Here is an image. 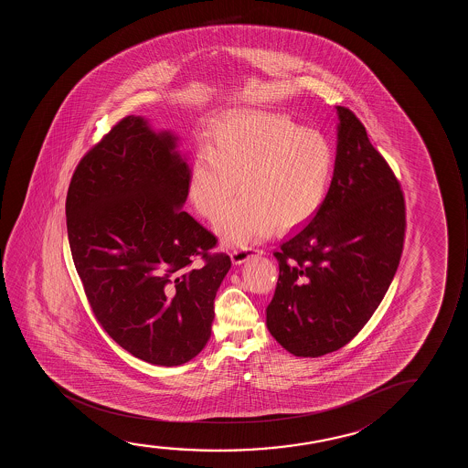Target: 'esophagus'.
<instances>
[{
  "mask_svg": "<svg viewBox=\"0 0 468 468\" xmlns=\"http://www.w3.org/2000/svg\"><path fill=\"white\" fill-rule=\"evenodd\" d=\"M252 256V250H231V262L235 265H241L246 262L250 257Z\"/></svg>",
  "mask_w": 468,
  "mask_h": 468,
  "instance_id": "34e87169",
  "label": "esophagus"
}]
</instances>
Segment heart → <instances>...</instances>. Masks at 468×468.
<instances>
[{
  "label": "heart",
  "mask_w": 468,
  "mask_h": 468,
  "mask_svg": "<svg viewBox=\"0 0 468 468\" xmlns=\"http://www.w3.org/2000/svg\"><path fill=\"white\" fill-rule=\"evenodd\" d=\"M335 154L320 131L284 116L235 112L218 118L190 167L188 197L216 220L237 192L243 199L224 213L216 231L227 246L243 248L271 231L307 224L329 193Z\"/></svg>",
  "instance_id": "obj_1"
}]
</instances>
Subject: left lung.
Here are the masks:
<instances>
[{
    "instance_id": "obj_1",
    "label": "left lung",
    "mask_w": 468,
    "mask_h": 468,
    "mask_svg": "<svg viewBox=\"0 0 468 468\" xmlns=\"http://www.w3.org/2000/svg\"><path fill=\"white\" fill-rule=\"evenodd\" d=\"M337 110L329 193L308 225L280 246L267 327L295 356L346 346L388 291L403 252V192L353 112Z\"/></svg>"
}]
</instances>
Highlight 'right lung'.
Returning <instances> with one entry per match:
<instances>
[{"mask_svg": "<svg viewBox=\"0 0 468 468\" xmlns=\"http://www.w3.org/2000/svg\"><path fill=\"white\" fill-rule=\"evenodd\" d=\"M177 142L144 116L122 118L80 161L65 203L71 257L97 321L156 366L184 365L205 348L231 267L227 254H209L211 231L182 211L190 165Z\"/></svg>", "mask_w": 468, "mask_h": 468, "instance_id": "add662e5", "label": "right lung"}]
</instances>
